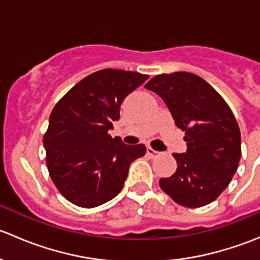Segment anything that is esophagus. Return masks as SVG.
<instances>
[{
	"label": "esophagus",
	"mask_w": 260,
	"mask_h": 260,
	"mask_svg": "<svg viewBox=\"0 0 260 260\" xmlns=\"http://www.w3.org/2000/svg\"><path fill=\"white\" fill-rule=\"evenodd\" d=\"M147 154H148L149 157H156V156H158L159 152L154 151V149L152 148V147H147Z\"/></svg>",
	"instance_id": "1"
}]
</instances>
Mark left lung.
<instances>
[{
    "mask_svg": "<svg viewBox=\"0 0 260 260\" xmlns=\"http://www.w3.org/2000/svg\"><path fill=\"white\" fill-rule=\"evenodd\" d=\"M145 88L164 99L187 145L185 153L172 154L177 169L159 180L162 191L185 208L212 203L228 187L242 156L232 109L210 84L191 73L158 74Z\"/></svg>",
    "mask_w": 260,
    "mask_h": 260,
    "instance_id": "8db88e82",
    "label": "left lung"
}]
</instances>
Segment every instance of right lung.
Segmentation results:
<instances>
[{"mask_svg":"<svg viewBox=\"0 0 260 260\" xmlns=\"http://www.w3.org/2000/svg\"><path fill=\"white\" fill-rule=\"evenodd\" d=\"M148 75L103 69L75 84L51 111L44 135L46 166L59 192L80 208H95L115 198L129 165L145 145H124L109 129L119 119L123 99Z\"/></svg>","mask_w":260,"mask_h":260,"instance_id":"1","label":"right lung"}]
</instances>
